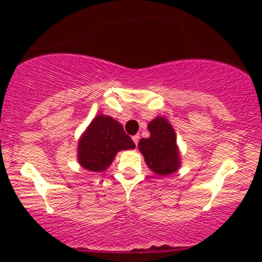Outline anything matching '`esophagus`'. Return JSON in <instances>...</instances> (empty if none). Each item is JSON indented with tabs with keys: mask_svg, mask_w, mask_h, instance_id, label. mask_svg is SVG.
Listing matches in <instances>:
<instances>
[{
	"mask_svg": "<svg viewBox=\"0 0 262 262\" xmlns=\"http://www.w3.org/2000/svg\"><path fill=\"white\" fill-rule=\"evenodd\" d=\"M139 135H133V141L135 143V145H138V143H139Z\"/></svg>",
	"mask_w": 262,
	"mask_h": 262,
	"instance_id": "34e87169",
	"label": "esophagus"
}]
</instances>
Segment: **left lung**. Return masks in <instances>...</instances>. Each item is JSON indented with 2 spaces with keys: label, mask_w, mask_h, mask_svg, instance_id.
<instances>
[{
  "label": "left lung",
  "mask_w": 262,
  "mask_h": 262,
  "mask_svg": "<svg viewBox=\"0 0 262 262\" xmlns=\"http://www.w3.org/2000/svg\"><path fill=\"white\" fill-rule=\"evenodd\" d=\"M149 138H141L139 146L146 165L158 175H169L180 167V155L173 128L158 117L149 123Z\"/></svg>",
  "instance_id": "8db88e82"
}]
</instances>
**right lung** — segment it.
Segmentation results:
<instances>
[{
  "mask_svg": "<svg viewBox=\"0 0 262 262\" xmlns=\"http://www.w3.org/2000/svg\"><path fill=\"white\" fill-rule=\"evenodd\" d=\"M134 148V141L118 122L111 117L97 116L81 137L77 159L86 170L101 172L112 164L119 150Z\"/></svg>",
  "mask_w": 262,
  "mask_h": 262,
  "instance_id": "add662e5",
  "label": "right lung"
}]
</instances>
